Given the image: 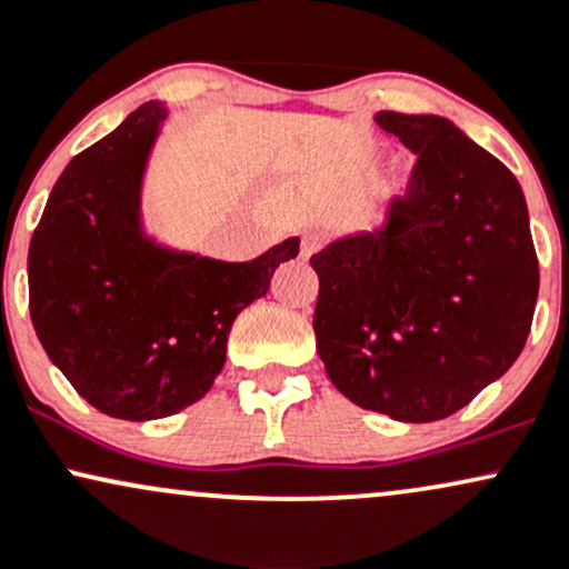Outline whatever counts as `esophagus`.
<instances>
[{
	"mask_svg": "<svg viewBox=\"0 0 569 569\" xmlns=\"http://www.w3.org/2000/svg\"><path fill=\"white\" fill-rule=\"evenodd\" d=\"M319 247H322V239H319V233H313V231L303 233V239H300V258L309 260L313 252L319 250Z\"/></svg>",
	"mask_w": 569,
	"mask_h": 569,
	"instance_id": "esophagus-1",
	"label": "esophagus"
}]
</instances>
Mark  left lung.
<instances>
[{
  "mask_svg": "<svg viewBox=\"0 0 569 569\" xmlns=\"http://www.w3.org/2000/svg\"><path fill=\"white\" fill-rule=\"evenodd\" d=\"M376 122L418 162L378 229L311 258L317 351L353 405L431 423L525 349L540 284L530 216L509 167L450 119L378 111Z\"/></svg>",
  "mask_w": 569,
  "mask_h": 569,
  "instance_id": "1",
  "label": "left lung"
}]
</instances>
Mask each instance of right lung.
Segmentation results:
<instances>
[{"label":"right lung","mask_w":569,"mask_h":569,"mask_svg":"<svg viewBox=\"0 0 569 569\" xmlns=\"http://www.w3.org/2000/svg\"><path fill=\"white\" fill-rule=\"evenodd\" d=\"M170 117L149 100L71 159L29 247V309L39 343L96 410L122 420L176 416L223 370L237 313L269 292L290 237L229 263L146 231L143 178Z\"/></svg>","instance_id":"add662e5"}]
</instances>
